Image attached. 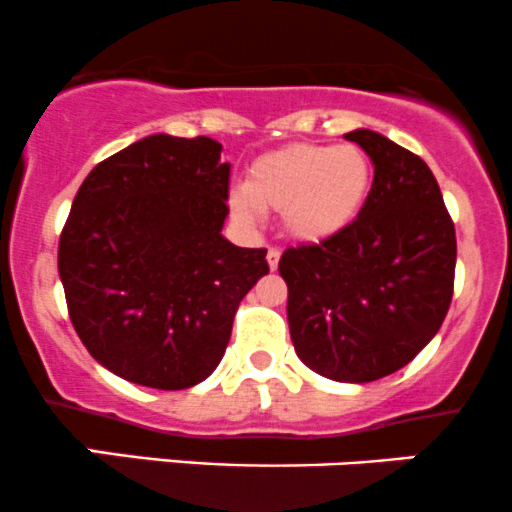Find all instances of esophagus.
Here are the masks:
<instances>
[{
	"mask_svg": "<svg viewBox=\"0 0 512 512\" xmlns=\"http://www.w3.org/2000/svg\"><path fill=\"white\" fill-rule=\"evenodd\" d=\"M266 261H268V268H271V271H276L278 261H280V251L278 249H268Z\"/></svg>",
	"mask_w": 512,
	"mask_h": 512,
	"instance_id": "obj_1",
	"label": "esophagus"
}]
</instances>
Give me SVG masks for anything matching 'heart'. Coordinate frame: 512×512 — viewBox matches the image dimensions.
<instances>
[{
    "label": "heart",
    "mask_w": 512,
    "mask_h": 512,
    "mask_svg": "<svg viewBox=\"0 0 512 512\" xmlns=\"http://www.w3.org/2000/svg\"><path fill=\"white\" fill-rule=\"evenodd\" d=\"M373 166L359 146L290 144L251 163L232 210L251 224L258 210L283 212V229L300 244L342 234L364 210Z\"/></svg>",
    "instance_id": "heart-1"
}]
</instances>
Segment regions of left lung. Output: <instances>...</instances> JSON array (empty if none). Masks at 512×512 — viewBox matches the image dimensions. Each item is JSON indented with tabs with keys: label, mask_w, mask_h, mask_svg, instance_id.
Listing matches in <instances>:
<instances>
[{
	"label": "left lung",
	"mask_w": 512,
	"mask_h": 512,
	"mask_svg": "<svg viewBox=\"0 0 512 512\" xmlns=\"http://www.w3.org/2000/svg\"><path fill=\"white\" fill-rule=\"evenodd\" d=\"M344 136L373 161L364 210L329 241L285 251L278 271L302 364L332 381L368 383L408 366L442 327L456 234L420 156L371 129Z\"/></svg>",
	"instance_id": "obj_1"
}]
</instances>
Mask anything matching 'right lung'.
Returning a JSON list of instances; mask_svg holds the SVG:
<instances>
[{
    "label": "right lung",
    "mask_w": 512,
    "mask_h": 512,
    "mask_svg": "<svg viewBox=\"0 0 512 512\" xmlns=\"http://www.w3.org/2000/svg\"><path fill=\"white\" fill-rule=\"evenodd\" d=\"M229 163L207 136L153 134L90 170L58 244L70 322L92 359L146 388L219 366L266 249L222 236Z\"/></svg>",
    "instance_id": "add662e5"
}]
</instances>
